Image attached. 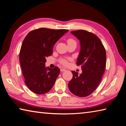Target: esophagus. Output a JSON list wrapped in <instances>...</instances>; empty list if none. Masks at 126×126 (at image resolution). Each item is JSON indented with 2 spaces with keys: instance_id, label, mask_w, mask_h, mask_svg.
<instances>
[{
  "instance_id": "esophagus-1",
  "label": "esophagus",
  "mask_w": 126,
  "mask_h": 126,
  "mask_svg": "<svg viewBox=\"0 0 126 126\" xmlns=\"http://www.w3.org/2000/svg\"><path fill=\"white\" fill-rule=\"evenodd\" d=\"M65 70H66V69H64V68H61V71L62 72H64V71H65Z\"/></svg>"
}]
</instances>
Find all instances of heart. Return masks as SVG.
Instances as JSON below:
<instances>
[{"mask_svg":"<svg viewBox=\"0 0 126 126\" xmlns=\"http://www.w3.org/2000/svg\"><path fill=\"white\" fill-rule=\"evenodd\" d=\"M71 42H75V41L74 40L72 39H69L67 40V44L71 43ZM59 62L61 63L62 64H63L64 65H67L68 64V60L67 59H64V58H61L59 59Z\"/></svg>","mask_w":126,"mask_h":126,"instance_id":"obj_1","label":"heart"}]
</instances>
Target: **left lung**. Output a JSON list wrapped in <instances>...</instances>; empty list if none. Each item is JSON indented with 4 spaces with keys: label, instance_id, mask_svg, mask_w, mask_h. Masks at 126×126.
<instances>
[{
    "label": "left lung",
    "instance_id": "obj_1",
    "mask_svg": "<svg viewBox=\"0 0 126 126\" xmlns=\"http://www.w3.org/2000/svg\"><path fill=\"white\" fill-rule=\"evenodd\" d=\"M71 33L79 40L81 50L77 65H81L82 72L72 71L73 77L68 83L74 95L86 97L95 90L100 83L106 66V51L99 38L94 33L79 30Z\"/></svg>",
    "mask_w": 126,
    "mask_h": 126
}]
</instances>
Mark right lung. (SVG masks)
I'll use <instances>...</instances> for the list:
<instances>
[{"label": "right lung", "instance_id": "right-lung-1", "mask_svg": "<svg viewBox=\"0 0 126 126\" xmlns=\"http://www.w3.org/2000/svg\"><path fill=\"white\" fill-rule=\"evenodd\" d=\"M68 30L40 28L28 33L22 44L19 61L25 82L37 94L49 92L60 73L58 67H45L46 58L51 56L54 44Z\"/></svg>", "mask_w": 126, "mask_h": 126}]
</instances>
